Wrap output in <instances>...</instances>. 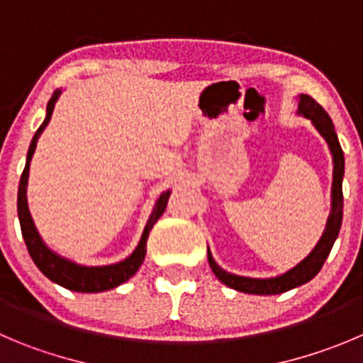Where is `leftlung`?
<instances>
[{
  "mask_svg": "<svg viewBox=\"0 0 363 363\" xmlns=\"http://www.w3.org/2000/svg\"><path fill=\"white\" fill-rule=\"evenodd\" d=\"M299 116L306 117L312 121L317 132L320 133L324 140H326L328 147L333 157V184H331V212L326 220V230H324L323 237L319 242L315 244L308 257L305 260L299 262L296 267L291 271L283 272V274L274 276V278H247V276L231 274V272L224 271L217 265L213 260L212 253L208 250V264L212 267L213 274L217 276L219 281H223L226 287L235 289L239 292H246V294H258V296H271V294H281L291 289L299 287L303 283H308L317 272L320 271L323 264L326 262L328 255H330L331 247H333L335 240L339 237L340 224H342V208H344V196H342V178H344V153L340 147L339 137L335 133V126L331 123L330 116L324 112L323 106L315 101L313 98L306 94H299V105H298Z\"/></svg>",
  "mask_w": 363,
  "mask_h": 363,
  "instance_id": "8db88e82",
  "label": "left lung"
}]
</instances>
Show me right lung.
<instances>
[{"instance_id": "right-lung-1", "label": "right lung", "mask_w": 363, "mask_h": 363, "mask_svg": "<svg viewBox=\"0 0 363 363\" xmlns=\"http://www.w3.org/2000/svg\"><path fill=\"white\" fill-rule=\"evenodd\" d=\"M62 91L57 89L51 96V99L48 101L46 106V119L40 124L39 130L33 135L32 143H30L28 155H26V165H24V171L21 174L19 182V191H17V216H19L21 223V231H23V239L28 247V253L32 257V260L35 262V265L39 267V271L43 272L46 278H50L51 281L58 283L60 287L69 289V291L74 292H103L110 291V289L119 287L121 283L128 281L132 278L139 267L143 265L144 257H146V242L147 237H150V231L153 228V224L160 219L162 213L165 212V206H167L169 196L171 191H165L158 196L157 203H155V208L151 212L150 219H147L146 228L143 231V237H140L139 244L133 250V253L130 255L124 260L117 262V264L110 265H80L76 262L69 260V258L60 257L58 253H55L53 250L46 246V242L43 240V237L39 235L37 231L35 223L32 219V213L28 210V199H26V187H28V174H30V162H32L33 153H35L37 140H39L40 133L44 132V128L48 126L51 119V113H53L55 103L60 98Z\"/></svg>"}]
</instances>
